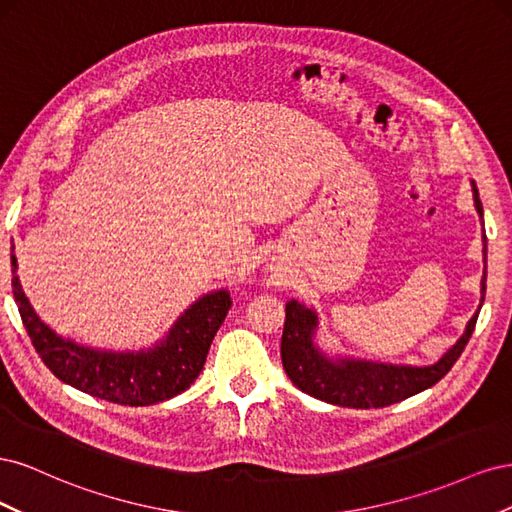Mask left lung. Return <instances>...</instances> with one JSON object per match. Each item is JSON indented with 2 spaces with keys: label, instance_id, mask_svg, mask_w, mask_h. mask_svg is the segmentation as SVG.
Here are the masks:
<instances>
[{
  "label": "left lung",
  "instance_id": "8db88e82",
  "mask_svg": "<svg viewBox=\"0 0 512 512\" xmlns=\"http://www.w3.org/2000/svg\"><path fill=\"white\" fill-rule=\"evenodd\" d=\"M472 192L476 211L480 218H483V205H480L474 181ZM483 245V256L487 262L485 235ZM485 282L487 273L483 275V280H480V286H483L480 288V294H483V297H480V305L485 301ZM478 312L470 318L468 327L457 339V344L448 350L438 363L427 367H412L359 359H329V356L314 344V333L318 329L316 312L292 299L286 303L282 363L292 384L320 401H327V404L342 408H384L429 389V386L442 380L448 371H451L463 348L470 342Z\"/></svg>",
  "mask_w": 512,
  "mask_h": 512
}]
</instances>
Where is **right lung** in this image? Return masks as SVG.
Returning a JSON list of instances; mask_svg holds the SVG:
<instances>
[{"label":"right lung","instance_id":"right-lung-1","mask_svg":"<svg viewBox=\"0 0 512 512\" xmlns=\"http://www.w3.org/2000/svg\"><path fill=\"white\" fill-rule=\"evenodd\" d=\"M12 245V294L23 327L53 374L74 389L119 406H151L190 389L205 367L215 333L232 305L228 290L200 297L149 350L113 352L87 348L57 335L29 305L17 275Z\"/></svg>","mask_w":512,"mask_h":512}]
</instances>
